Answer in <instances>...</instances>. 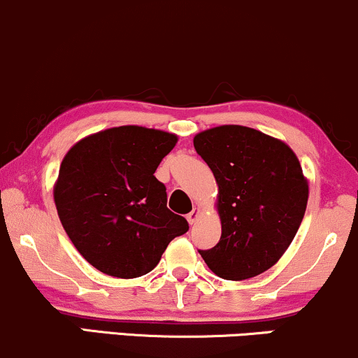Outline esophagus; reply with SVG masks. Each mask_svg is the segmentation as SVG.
I'll list each match as a JSON object with an SVG mask.
<instances>
[{"label": "esophagus", "instance_id": "1", "mask_svg": "<svg viewBox=\"0 0 358 358\" xmlns=\"http://www.w3.org/2000/svg\"><path fill=\"white\" fill-rule=\"evenodd\" d=\"M197 217H199V208H194L191 213L187 214L189 224H194V222L197 221Z\"/></svg>", "mask_w": 358, "mask_h": 358}]
</instances>
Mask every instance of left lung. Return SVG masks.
<instances>
[{
	"label": "left lung",
	"mask_w": 358,
	"mask_h": 358,
	"mask_svg": "<svg viewBox=\"0 0 358 358\" xmlns=\"http://www.w3.org/2000/svg\"><path fill=\"white\" fill-rule=\"evenodd\" d=\"M196 152L217 182L221 239L199 250L214 275L248 280L270 270L292 245L308 203L300 161L278 138L243 125L194 137Z\"/></svg>",
	"instance_id": "8db88e82"
}]
</instances>
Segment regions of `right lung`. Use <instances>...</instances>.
I'll list each match as a JSON object with an SVG mask.
<instances>
[{
  "label": "right lung",
  "mask_w": 358,
  "mask_h": 358,
  "mask_svg": "<svg viewBox=\"0 0 358 358\" xmlns=\"http://www.w3.org/2000/svg\"><path fill=\"white\" fill-rule=\"evenodd\" d=\"M178 136L122 125L77 142L63 157L53 189L58 216L78 253L117 278L152 271L169 243L189 229L167 209L154 172Z\"/></svg>",
  "instance_id": "obj_1"
}]
</instances>
